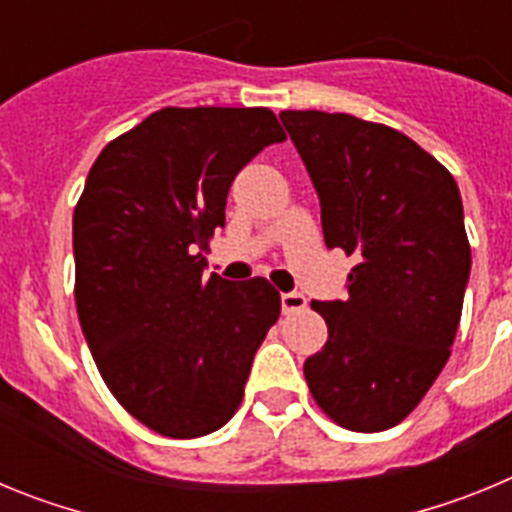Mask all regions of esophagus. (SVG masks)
I'll use <instances>...</instances> for the list:
<instances>
[{"instance_id": "1", "label": "esophagus", "mask_w": 512, "mask_h": 512, "mask_svg": "<svg viewBox=\"0 0 512 512\" xmlns=\"http://www.w3.org/2000/svg\"><path fill=\"white\" fill-rule=\"evenodd\" d=\"M307 307V297L302 292H284L282 295V310L287 312H297V310H305Z\"/></svg>"}]
</instances>
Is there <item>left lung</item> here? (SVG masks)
Returning <instances> with one entry per match:
<instances>
[{"label": "left lung", "mask_w": 512, "mask_h": 512, "mask_svg": "<svg viewBox=\"0 0 512 512\" xmlns=\"http://www.w3.org/2000/svg\"><path fill=\"white\" fill-rule=\"evenodd\" d=\"M320 200L328 248L356 256L346 300L318 302L328 323L305 379L348 431L408 418L449 361L472 269L454 176L379 122L343 112L279 115Z\"/></svg>", "instance_id": "left-lung-1"}]
</instances>
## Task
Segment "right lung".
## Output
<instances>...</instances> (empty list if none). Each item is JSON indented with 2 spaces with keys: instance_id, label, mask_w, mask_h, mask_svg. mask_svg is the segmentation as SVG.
<instances>
[{
  "instance_id": "obj_1",
  "label": "right lung",
  "mask_w": 512,
  "mask_h": 512,
  "mask_svg": "<svg viewBox=\"0 0 512 512\" xmlns=\"http://www.w3.org/2000/svg\"><path fill=\"white\" fill-rule=\"evenodd\" d=\"M287 138L266 107H164L104 146L74 210L76 310L104 384L166 438L223 428L282 300L205 277L235 174Z\"/></svg>"
}]
</instances>
